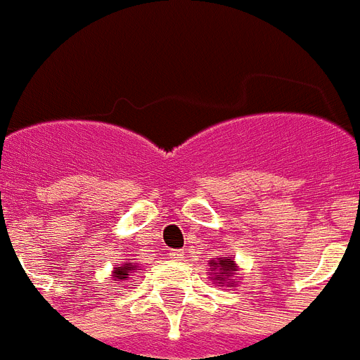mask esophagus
Listing matches in <instances>:
<instances>
[{"mask_svg": "<svg viewBox=\"0 0 360 360\" xmlns=\"http://www.w3.org/2000/svg\"><path fill=\"white\" fill-rule=\"evenodd\" d=\"M169 259H175V262H177V259H181V257H185V252L183 250H169Z\"/></svg>", "mask_w": 360, "mask_h": 360, "instance_id": "1", "label": "esophagus"}]
</instances>
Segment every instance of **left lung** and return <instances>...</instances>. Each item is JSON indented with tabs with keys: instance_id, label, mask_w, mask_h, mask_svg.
Returning <instances> with one entry per match:
<instances>
[{
	"instance_id": "1",
	"label": "left lung",
	"mask_w": 360,
	"mask_h": 360,
	"mask_svg": "<svg viewBox=\"0 0 360 360\" xmlns=\"http://www.w3.org/2000/svg\"><path fill=\"white\" fill-rule=\"evenodd\" d=\"M209 267L217 269V273H214L217 280L231 278V276H233V271H236V263L230 262V259H222V257H219L217 262H211V265H209Z\"/></svg>"
}]
</instances>
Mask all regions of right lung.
Instances as JSON below:
<instances>
[{
    "mask_svg": "<svg viewBox=\"0 0 360 360\" xmlns=\"http://www.w3.org/2000/svg\"><path fill=\"white\" fill-rule=\"evenodd\" d=\"M130 271H132V267H127V265H124V267H117L114 271V276H115V278L127 280V278H129Z\"/></svg>",
    "mask_w": 360,
    "mask_h": 360,
    "instance_id": "1",
    "label": "right lung"
}]
</instances>
